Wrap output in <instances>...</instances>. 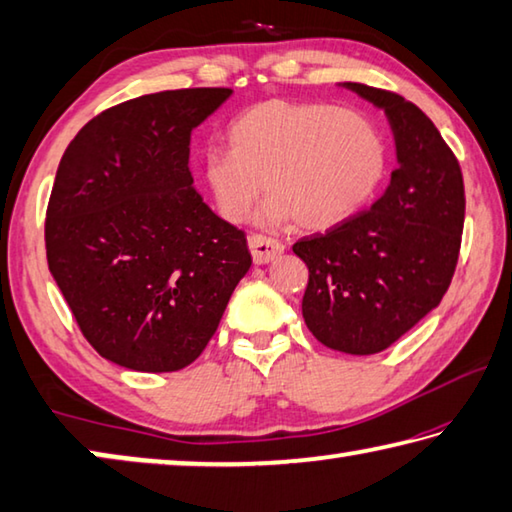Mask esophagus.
Here are the masks:
<instances>
[{
    "label": "esophagus",
    "mask_w": 512,
    "mask_h": 512,
    "mask_svg": "<svg viewBox=\"0 0 512 512\" xmlns=\"http://www.w3.org/2000/svg\"><path fill=\"white\" fill-rule=\"evenodd\" d=\"M248 248H250V253H253L255 264H268L271 259L280 257L284 253L282 241L264 237V235H250L248 237Z\"/></svg>",
    "instance_id": "obj_1"
}]
</instances>
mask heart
Returning a JSON list of instances; mask_svg holds the SVG:
<instances>
[{"label":"heart","mask_w":512,"mask_h":512,"mask_svg":"<svg viewBox=\"0 0 512 512\" xmlns=\"http://www.w3.org/2000/svg\"><path fill=\"white\" fill-rule=\"evenodd\" d=\"M386 169L388 144L377 121L320 101L255 103L230 121L228 149L203 155L205 183L225 221L244 223L264 189L268 225L296 221L309 232L357 214Z\"/></svg>","instance_id":"obj_1"}]
</instances>
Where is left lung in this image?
<instances>
[{
    "label": "left lung",
    "mask_w": 512,
    "mask_h": 512,
    "mask_svg": "<svg viewBox=\"0 0 512 512\" xmlns=\"http://www.w3.org/2000/svg\"><path fill=\"white\" fill-rule=\"evenodd\" d=\"M345 88L384 108L397 162L370 210L293 244L309 268L302 316L327 348L377 354L440 305L461 253L463 173L433 121L404 97L363 83Z\"/></svg>",
    "instance_id": "1"
}]
</instances>
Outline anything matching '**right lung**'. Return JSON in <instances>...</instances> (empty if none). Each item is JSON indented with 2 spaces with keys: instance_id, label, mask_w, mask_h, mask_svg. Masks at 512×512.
Instances as JSON below:
<instances>
[{
  "instance_id": "obj_1",
  "label": "right lung",
  "mask_w": 512,
  "mask_h": 512,
  "mask_svg": "<svg viewBox=\"0 0 512 512\" xmlns=\"http://www.w3.org/2000/svg\"><path fill=\"white\" fill-rule=\"evenodd\" d=\"M232 94L187 88L99 112L51 187L47 264L103 359L176 372L201 357L253 257L244 230L203 203L192 131Z\"/></svg>"
}]
</instances>
